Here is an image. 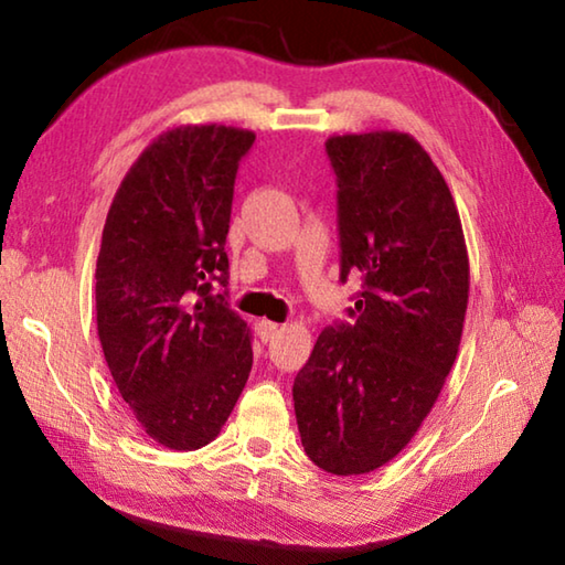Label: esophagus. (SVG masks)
<instances>
[{
	"label": "esophagus",
	"mask_w": 565,
	"mask_h": 565,
	"mask_svg": "<svg viewBox=\"0 0 565 565\" xmlns=\"http://www.w3.org/2000/svg\"><path fill=\"white\" fill-rule=\"evenodd\" d=\"M256 329H259V339H262L264 343L274 341V339L279 337V333H281V327H279V323H274V321H266V319H262L259 323H256Z\"/></svg>",
	"instance_id": "1"
}]
</instances>
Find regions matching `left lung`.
I'll use <instances>...</instances> for the list:
<instances>
[{
	"mask_svg": "<svg viewBox=\"0 0 565 565\" xmlns=\"http://www.w3.org/2000/svg\"><path fill=\"white\" fill-rule=\"evenodd\" d=\"M339 181L341 281L361 274L351 323L323 329L294 379L306 456L323 471H376L431 414L461 343L468 252L456 202L404 131L329 137Z\"/></svg>",
	"mask_w": 565,
	"mask_h": 565,
	"instance_id": "obj_1",
	"label": "left lung"
}]
</instances>
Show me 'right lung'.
<instances>
[{
	"mask_svg": "<svg viewBox=\"0 0 565 565\" xmlns=\"http://www.w3.org/2000/svg\"><path fill=\"white\" fill-rule=\"evenodd\" d=\"M254 131L181 124L114 194L97 259V331L121 398L174 451L214 441L246 386L252 331L224 294L238 161Z\"/></svg>",
	"mask_w": 565,
	"mask_h": 565,
	"instance_id": "obj_1",
	"label": "right lung"
}]
</instances>
